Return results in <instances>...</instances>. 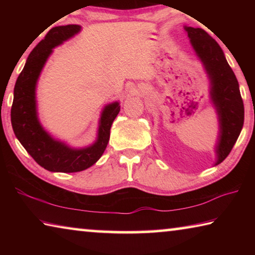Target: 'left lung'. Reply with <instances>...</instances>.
Listing matches in <instances>:
<instances>
[{
	"label": "left lung",
	"mask_w": 255,
	"mask_h": 255,
	"mask_svg": "<svg viewBox=\"0 0 255 255\" xmlns=\"http://www.w3.org/2000/svg\"><path fill=\"white\" fill-rule=\"evenodd\" d=\"M184 29L210 81V99L219 122V136L216 145V165H218L231 153L243 128L244 105L239 82L215 39L201 28Z\"/></svg>",
	"instance_id": "1"
}]
</instances>
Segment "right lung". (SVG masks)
<instances>
[{
  "mask_svg": "<svg viewBox=\"0 0 255 255\" xmlns=\"http://www.w3.org/2000/svg\"><path fill=\"white\" fill-rule=\"evenodd\" d=\"M80 30L79 24L59 25L50 29L30 53L14 86L11 124L15 137L34 161L50 172L72 173L92 166L107 148L111 125L120 111L119 102L106 106L99 123L96 143L79 149L56 140L39 123L36 101L37 81L53 48L70 39Z\"/></svg>",
  "mask_w": 255,
  "mask_h": 255,
  "instance_id": "right-lung-1",
  "label": "right lung"
}]
</instances>
